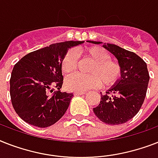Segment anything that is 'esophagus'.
<instances>
[{
	"mask_svg": "<svg viewBox=\"0 0 158 158\" xmlns=\"http://www.w3.org/2000/svg\"><path fill=\"white\" fill-rule=\"evenodd\" d=\"M74 94H75V96H81V95L85 94V92H74Z\"/></svg>",
	"mask_w": 158,
	"mask_h": 158,
	"instance_id": "obj_1",
	"label": "esophagus"
}]
</instances>
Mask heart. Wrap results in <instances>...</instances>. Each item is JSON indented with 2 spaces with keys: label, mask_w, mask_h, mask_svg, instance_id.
I'll list each match as a JSON object with an SVG mask.
<instances>
[{
  "label": "heart",
  "mask_w": 158,
  "mask_h": 158,
  "mask_svg": "<svg viewBox=\"0 0 158 158\" xmlns=\"http://www.w3.org/2000/svg\"><path fill=\"white\" fill-rule=\"evenodd\" d=\"M84 57L93 62L88 68V75H74L66 79L65 85L68 90L84 92L91 88L110 87L118 82L122 75V66L117 61L112 60L106 49L99 46L87 47L82 51ZM78 65V57L74 49L68 50L61 59V69L66 75L75 72Z\"/></svg>",
  "instance_id": "heart-1"
}]
</instances>
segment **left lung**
I'll return each mask as SVG.
<instances>
[{
    "mask_svg": "<svg viewBox=\"0 0 158 158\" xmlns=\"http://www.w3.org/2000/svg\"><path fill=\"white\" fill-rule=\"evenodd\" d=\"M98 44L102 42L91 41ZM105 48L118 59L122 66L120 79L105 94L93 112L103 123L110 125L125 123L139 112L145 98L149 75L147 64L135 52L113 44H105Z\"/></svg>",
    "mask_w": 158,
    "mask_h": 158,
    "instance_id": "left-lung-1",
    "label": "left lung"
}]
</instances>
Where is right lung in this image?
I'll return each mask as SVG.
<instances>
[{"instance_id": "add662e5", "label": "right lung", "mask_w": 158, "mask_h": 158, "mask_svg": "<svg viewBox=\"0 0 158 158\" xmlns=\"http://www.w3.org/2000/svg\"><path fill=\"white\" fill-rule=\"evenodd\" d=\"M83 43L52 44L25 55L15 64L10 80V97L15 112L23 121L47 127L65 114L73 93L60 90L63 83L61 59L69 48Z\"/></svg>"}]
</instances>
